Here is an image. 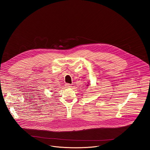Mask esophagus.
<instances>
[{"mask_svg":"<svg viewBox=\"0 0 150 150\" xmlns=\"http://www.w3.org/2000/svg\"><path fill=\"white\" fill-rule=\"evenodd\" d=\"M65 86H66V88H70V87H71V84L67 83L65 84Z\"/></svg>","mask_w":150,"mask_h":150,"instance_id":"esophagus-1","label":"esophagus"}]
</instances>
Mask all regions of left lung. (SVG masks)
I'll return each instance as SVG.
<instances>
[{"label": "left lung", "instance_id": "1", "mask_svg": "<svg viewBox=\"0 0 150 150\" xmlns=\"http://www.w3.org/2000/svg\"><path fill=\"white\" fill-rule=\"evenodd\" d=\"M89 86V81H88V84L86 85V86Z\"/></svg>", "mask_w": 150, "mask_h": 150}]
</instances>
